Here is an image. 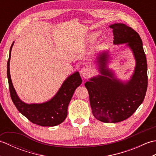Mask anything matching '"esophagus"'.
I'll return each instance as SVG.
<instances>
[{"instance_id": "obj_1", "label": "esophagus", "mask_w": 156, "mask_h": 156, "mask_svg": "<svg viewBox=\"0 0 156 156\" xmlns=\"http://www.w3.org/2000/svg\"><path fill=\"white\" fill-rule=\"evenodd\" d=\"M80 75L82 77H87L90 76L91 73V69L88 67H83L80 69Z\"/></svg>"}]
</instances>
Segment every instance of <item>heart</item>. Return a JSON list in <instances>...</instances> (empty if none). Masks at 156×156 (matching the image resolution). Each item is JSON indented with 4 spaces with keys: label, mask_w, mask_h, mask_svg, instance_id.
I'll list each match as a JSON object with an SVG mask.
<instances>
[{
    "label": "heart",
    "mask_w": 156,
    "mask_h": 156,
    "mask_svg": "<svg viewBox=\"0 0 156 156\" xmlns=\"http://www.w3.org/2000/svg\"><path fill=\"white\" fill-rule=\"evenodd\" d=\"M94 37H97V35H94Z\"/></svg>",
    "instance_id": "b5f03b06"
}]
</instances>
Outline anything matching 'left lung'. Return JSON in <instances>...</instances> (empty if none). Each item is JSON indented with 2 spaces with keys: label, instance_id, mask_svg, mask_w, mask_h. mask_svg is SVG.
I'll use <instances>...</instances> for the list:
<instances>
[{
  "label": "left lung",
  "instance_id": "obj_1",
  "mask_svg": "<svg viewBox=\"0 0 156 156\" xmlns=\"http://www.w3.org/2000/svg\"><path fill=\"white\" fill-rule=\"evenodd\" d=\"M115 45L127 44L133 51L136 66L131 79L123 83L106 67L108 53L98 57L102 75L84 84L89 94L92 114L104 122H118L130 117L143 102L147 88V65L143 44L134 29L122 23L110 26Z\"/></svg>",
  "mask_w": 156,
  "mask_h": 156
}]
</instances>
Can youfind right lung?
<instances>
[{
	"label": "right lung",
	"mask_w": 156,
	"mask_h": 156,
	"mask_svg": "<svg viewBox=\"0 0 156 156\" xmlns=\"http://www.w3.org/2000/svg\"><path fill=\"white\" fill-rule=\"evenodd\" d=\"M13 43L10 49L7 62L9 91L13 103L17 110L33 123L42 127H54L62 123L67 117L68 105L76 88L82 84L80 74L76 72L69 76L64 82L58 93L48 102L41 104H26L18 97L10 75V58Z\"/></svg>",
	"instance_id": "1"
}]
</instances>
